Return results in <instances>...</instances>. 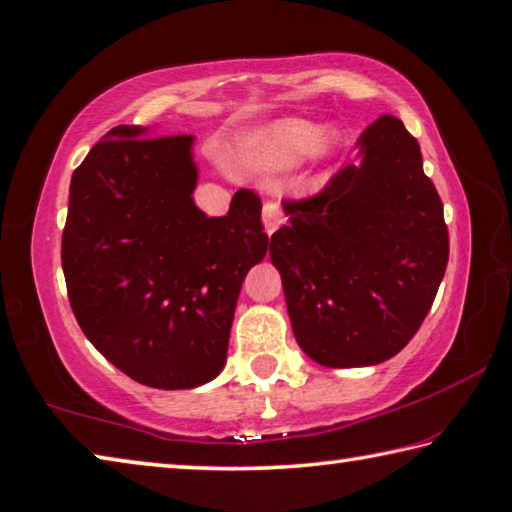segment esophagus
Here are the masks:
<instances>
[{"mask_svg": "<svg viewBox=\"0 0 512 512\" xmlns=\"http://www.w3.org/2000/svg\"><path fill=\"white\" fill-rule=\"evenodd\" d=\"M283 220H286V217H283L279 204H272V201H267V204L263 206V229H265L267 236H272V233L283 224Z\"/></svg>", "mask_w": 512, "mask_h": 512, "instance_id": "esophagus-1", "label": "esophagus"}]
</instances>
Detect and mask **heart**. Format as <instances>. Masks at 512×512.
<instances>
[{
	"label": "heart",
	"instance_id": "1",
	"mask_svg": "<svg viewBox=\"0 0 512 512\" xmlns=\"http://www.w3.org/2000/svg\"><path fill=\"white\" fill-rule=\"evenodd\" d=\"M342 131L322 127L306 117H281L251 131L240 145V165L256 174L288 172L304 158L315 163L333 161L342 149Z\"/></svg>",
	"mask_w": 512,
	"mask_h": 512
}]
</instances>
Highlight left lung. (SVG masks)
Masks as SVG:
<instances>
[{"label": "left lung", "mask_w": 512, "mask_h": 512, "mask_svg": "<svg viewBox=\"0 0 512 512\" xmlns=\"http://www.w3.org/2000/svg\"><path fill=\"white\" fill-rule=\"evenodd\" d=\"M358 161L320 195L283 201L270 240L292 331L324 367L397 356L420 329L449 261L442 201L417 140L381 115L356 142Z\"/></svg>", "instance_id": "1"}]
</instances>
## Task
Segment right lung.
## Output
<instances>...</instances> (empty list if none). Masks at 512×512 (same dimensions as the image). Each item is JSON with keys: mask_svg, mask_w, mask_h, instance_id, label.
Returning <instances> with one entry per match:
<instances>
[{"mask_svg": "<svg viewBox=\"0 0 512 512\" xmlns=\"http://www.w3.org/2000/svg\"><path fill=\"white\" fill-rule=\"evenodd\" d=\"M195 136L115 127L70 183L63 274L74 317L133 381L192 390L226 365L238 295L267 254L261 199L238 190L229 213L195 206Z\"/></svg>", "mask_w": 512, "mask_h": 512, "instance_id": "1", "label": "right lung"}]
</instances>
